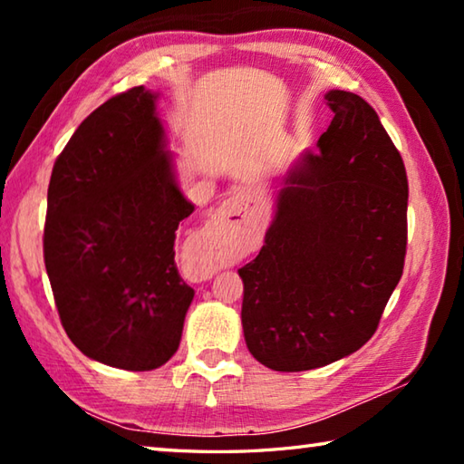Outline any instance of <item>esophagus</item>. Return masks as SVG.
Returning a JSON list of instances; mask_svg holds the SVG:
<instances>
[{
    "mask_svg": "<svg viewBox=\"0 0 464 464\" xmlns=\"http://www.w3.org/2000/svg\"><path fill=\"white\" fill-rule=\"evenodd\" d=\"M247 198V196L246 194H241V192H237V196H235V200H231L229 202V207H231V204H239V202H243V200H246Z\"/></svg>",
    "mask_w": 464,
    "mask_h": 464,
    "instance_id": "esophagus-1",
    "label": "esophagus"
}]
</instances>
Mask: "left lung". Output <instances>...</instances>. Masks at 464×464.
Masks as SVG:
<instances>
[{
    "label": "left lung",
    "instance_id": "1",
    "mask_svg": "<svg viewBox=\"0 0 464 464\" xmlns=\"http://www.w3.org/2000/svg\"><path fill=\"white\" fill-rule=\"evenodd\" d=\"M334 121L288 169L256 260L239 268L241 324L257 362L280 372L332 364L371 340L407 247V174L379 114L325 93Z\"/></svg>",
    "mask_w": 464,
    "mask_h": 464
}]
</instances>
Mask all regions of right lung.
<instances>
[{"instance_id": "add662e5", "label": "right lung", "mask_w": 464, "mask_h": 464, "mask_svg": "<svg viewBox=\"0 0 464 464\" xmlns=\"http://www.w3.org/2000/svg\"><path fill=\"white\" fill-rule=\"evenodd\" d=\"M157 93L106 100L53 166L44 266L61 324L77 348L122 371L176 354L194 290L176 266V231L194 213L174 174Z\"/></svg>"}]
</instances>
